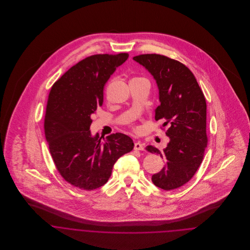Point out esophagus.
I'll return each instance as SVG.
<instances>
[{
  "label": "esophagus",
  "mask_w": 250,
  "mask_h": 250,
  "mask_svg": "<svg viewBox=\"0 0 250 250\" xmlns=\"http://www.w3.org/2000/svg\"><path fill=\"white\" fill-rule=\"evenodd\" d=\"M134 149L142 151V150L144 149V144L143 143H141V142H136L135 144H134Z\"/></svg>",
  "instance_id": "1"
}]
</instances>
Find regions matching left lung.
I'll return each instance as SVG.
<instances>
[{
    "mask_svg": "<svg viewBox=\"0 0 250 250\" xmlns=\"http://www.w3.org/2000/svg\"><path fill=\"white\" fill-rule=\"evenodd\" d=\"M133 60L157 83L161 104L155 109V119L164 122L163 127L169 125L166 132L169 143L163 151L146 147L166 161L164 168L152 175V182L165 190L175 189L192 178L202 163L208 143L206 100L192 72L178 61L157 54Z\"/></svg>",
    "mask_w": 250,
    "mask_h": 250,
    "instance_id": "1",
    "label": "left lung"
}]
</instances>
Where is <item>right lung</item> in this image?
Here are the masks:
<instances>
[{
    "label": "right lung",
    "instance_id": "add662e5",
    "mask_svg": "<svg viewBox=\"0 0 250 250\" xmlns=\"http://www.w3.org/2000/svg\"><path fill=\"white\" fill-rule=\"evenodd\" d=\"M127 53L94 55L72 66L51 88L45 119L46 141L60 174L72 186L92 190L105 185L115 162L134 148L121 133L101 142L91 135V115L103 105L104 85L128 59Z\"/></svg>",
    "mask_w": 250,
    "mask_h": 250
}]
</instances>
